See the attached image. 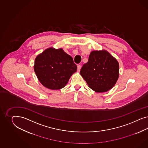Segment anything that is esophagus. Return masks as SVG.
<instances>
[{
	"label": "esophagus",
	"instance_id": "1",
	"mask_svg": "<svg viewBox=\"0 0 148 148\" xmlns=\"http://www.w3.org/2000/svg\"><path fill=\"white\" fill-rule=\"evenodd\" d=\"M77 72H80V71L81 68V65H79V64H78L77 66Z\"/></svg>",
	"mask_w": 148,
	"mask_h": 148
}]
</instances>
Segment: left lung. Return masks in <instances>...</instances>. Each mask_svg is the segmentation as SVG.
I'll use <instances>...</instances> for the list:
<instances>
[{
    "label": "left lung",
    "mask_w": 148,
    "mask_h": 148,
    "mask_svg": "<svg viewBox=\"0 0 148 148\" xmlns=\"http://www.w3.org/2000/svg\"><path fill=\"white\" fill-rule=\"evenodd\" d=\"M119 63L105 50L93 51L88 62L81 68L80 74L89 87L101 93L111 90L119 77Z\"/></svg>",
    "instance_id": "8db88e82"
}]
</instances>
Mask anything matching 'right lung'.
<instances>
[{"instance_id": "right-lung-1", "label": "right lung", "mask_w": 148, "mask_h": 148, "mask_svg": "<svg viewBox=\"0 0 148 148\" xmlns=\"http://www.w3.org/2000/svg\"><path fill=\"white\" fill-rule=\"evenodd\" d=\"M34 71L42 85L50 90H60L67 85L77 66L62 48L51 47L36 57Z\"/></svg>"}]
</instances>
